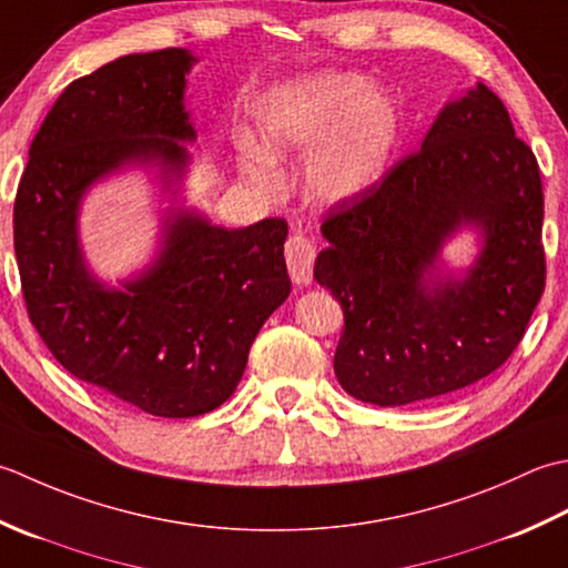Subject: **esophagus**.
Instances as JSON below:
<instances>
[{"instance_id": "obj_1", "label": "esophagus", "mask_w": 568, "mask_h": 568, "mask_svg": "<svg viewBox=\"0 0 568 568\" xmlns=\"http://www.w3.org/2000/svg\"><path fill=\"white\" fill-rule=\"evenodd\" d=\"M284 257H286L288 274H292V282L308 284L314 280V260H316L314 240L301 233L292 235L284 245Z\"/></svg>"}]
</instances>
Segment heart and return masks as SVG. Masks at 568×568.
<instances>
[{
    "label": "heart",
    "mask_w": 568,
    "mask_h": 568,
    "mask_svg": "<svg viewBox=\"0 0 568 568\" xmlns=\"http://www.w3.org/2000/svg\"><path fill=\"white\" fill-rule=\"evenodd\" d=\"M399 139V112L365 80L323 75L284 90L260 120V146H240V171L276 186L274 161L321 146L306 166V193L323 205L361 199L385 176Z\"/></svg>",
    "instance_id": "obj_1"
}]
</instances>
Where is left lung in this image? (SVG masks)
I'll use <instances>...</instances> for the list:
<instances>
[{
	"label": "left lung",
	"mask_w": 568,
	"mask_h": 568,
	"mask_svg": "<svg viewBox=\"0 0 568 568\" xmlns=\"http://www.w3.org/2000/svg\"><path fill=\"white\" fill-rule=\"evenodd\" d=\"M537 159L503 100L478 83L438 112L419 152L323 220L314 276L341 301L333 369L351 397L402 407L495 373L544 292ZM484 247L463 281L442 275L460 226Z\"/></svg>",
	"instance_id": "1"
}]
</instances>
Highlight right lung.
Masks as SVG:
<instances>
[{"instance_id": "obj_1", "label": "right lung", "mask_w": 568, "mask_h": 568, "mask_svg": "<svg viewBox=\"0 0 568 568\" xmlns=\"http://www.w3.org/2000/svg\"><path fill=\"white\" fill-rule=\"evenodd\" d=\"M195 58L132 53L73 80L29 149L14 201V252L29 318L78 379L154 416L189 419L220 407L292 282L286 220L211 225L169 207L154 262L112 288L88 270L78 213L92 183L124 166L181 181L195 130L183 105Z\"/></svg>"}]
</instances>
